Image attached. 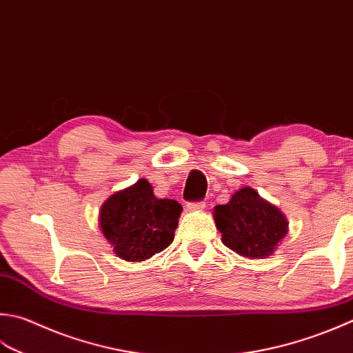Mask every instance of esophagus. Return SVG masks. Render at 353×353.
Here are the masks:
<instances>
[{
  "label": "esophagus",
  "mask_w": 353,
  "mask_h": 353,
  "mask_svg": "<svg viewBox=\"0 0 353 353\" xmlns=\"http://www.w3.org/2000/svg\"><path fill=\"white\" fill-rule=\"evenodd\" d=\"M205 202H190L188 205H186V208H188V211H203L205 210Z\"/></svg>",
  "instance_id": "34e87169"
}]
</instances>
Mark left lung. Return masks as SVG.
Here are the masks:
<instances>
[{
  "label": "left lung",
  "mask_w": 353,
  "mask_h": 353,
  "mask_svg": "<svg viewBox=\"0 0 353 353\" xmlns=\"http://www.w3.org/2000/svg\"><path fill=\"white\" fill-rule=\"evenodd\" d=\"M214 220L226 248L248 259H265L288 234V220L277 206L245 186L226 205L214 206Z\"/></svg>",
  "instance_id": "obj_1"
}]
</instances>
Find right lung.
<instances>
[{"label":"right lung","mask_w":353,"mask_h":353,"mask_svg":"<svg viewBox=\"0 0 353 353\" xmlns=\"http://www.w3.org/2000/svg\"><path fill=\"white\" fill-rule=\"evenodd\" d=\"M181 212V203L157 199L148 181L139 179L103 202L99 226L117 257L143 261L172 243Z\"/></svg>","instance_id":"obj_1"}]
</instances>
